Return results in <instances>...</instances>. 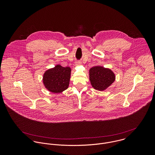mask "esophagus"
I'll use <instances>...</instances> for the list:
<instances>
[{
  "instance_id": "obj_1",
  "label": "esophagus",
  "mask_w": 155,
  "mask_h": 155,
  "mask_svg": "<svg viewBox=\"0 0 155 155\" xmlns=\"http://www.w3.org/2000/svg\"><path fill=\"white\" fill-rule=\"evenodd\" d=\"M76 66H79V65H80V64H81V62L80 61H76Z\"/></svg>"
}]
</instances>
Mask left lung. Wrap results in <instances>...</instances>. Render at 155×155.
Returning a JSON list of instances; mask_svg holds the SVG:
<instances>
[{
    "label": "left lung",
    "instance_id": "left-lung-1",
    "mask_svg": "<svg viewBox=\"0 0 155 155\" xmlns=\"http://www.w3.org/2000/svg\"><path fill=\"white\" fill-rule=\"evenodd\" d=\"M114 74L110 70L103 67L95 66L89 70V80L93 88L103 91L114 81Z\"/></svg>",
    "mask_w": 155,
    "mask_h": 155
}]
</instances>
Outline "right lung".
<instances>
[{"instance_id":"right-lung-1","label":"right lung","mask_w":155,"mask_h":155,"mask_svg":"<svg viewBox=\"0 0 155 155\" xmlns=\"http://www.w3.org/2000/svg\"><path fill=\"white\" fill-rule=\"evenodd\" d=\"M71 68L57 65L47 70L44 75L45 88L54 93H60L66 89L70 82Z\"/></svg>"}]
</instances>
